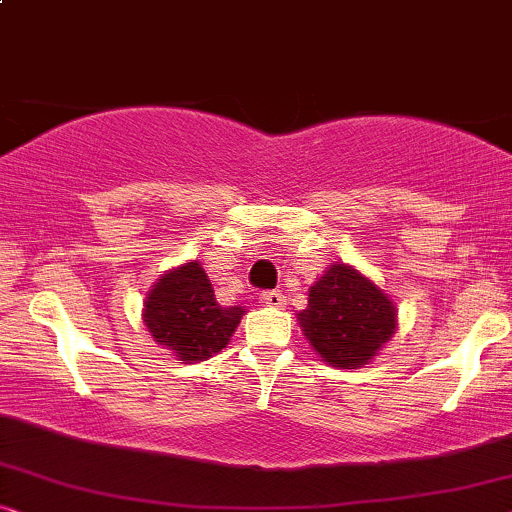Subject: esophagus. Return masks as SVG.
Segmentation results:
<instances>
[{
  "label": "esophagus",
  "mask_w": 512,
  "mask_h": 512,
  "mask_svg": "<svg viewBox=\"0 0 512 512\" xmlns=\"http://www.w3.org/2000/svg\"><path fill=\"white\" fill-rule=\"evenodd\" d=\"M261 298H263L265 305L277 307V310H279V307L286 305V296H282V293H279V291H265Z\"/></svg>",
  "instance_id": "1"
}]
</instances>
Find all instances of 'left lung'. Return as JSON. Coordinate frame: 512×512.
Wrapping results in <instances>:
<instances>
[{
	"label": "left lung",
	"instance_id": "8db88e82",
	"mask_svg": "<svg viewBox=\"0 0 512 512\" xmlns=\"http://www.w3.org/2000/svg\"><path fill=\"white\" fill-rule=\"evenodd\" d=\"M298 324L310 347L328 366L363 368L394 338L396 303L373 279L349 263H331L310 286Z\"/></svg>",
	"mask_w": 512,
	"mask_h": 512
}]
</instances>
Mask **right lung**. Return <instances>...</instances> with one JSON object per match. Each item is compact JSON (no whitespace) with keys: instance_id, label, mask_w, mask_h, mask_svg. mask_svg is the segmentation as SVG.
<instances>
[{"instance_id":"obj_1","label":"right lung","mask_w":512,"mask_h":512,"mask_svg":"<svg viewBox=\"0 0 512 512\" xmlns=\"http://www.w3.org/2000/svg\"><path fill=\"white\" fill-rule=\"evenodd\" d=\"M244 307L216 303L200 261L181 263L146 291L142 321L153 340L181 363H200L219 354L233 338Z\"/></svg>"}]
</instances>
